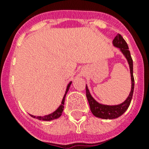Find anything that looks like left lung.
Returning <instances> with one entry per match:
<instances>
[{
  "label": "left lung",
  "instance_id": "obj_1",
  "mask_svg": "<svg viewBox=\"0 0 149 149\" xmlns=\"http://www.w3.org/2000/svg\"><path fill=\"white\" fill-rule=\"evenodd\" d=\"M113 45L117 48H119L120 52L124 54L125 58H127V63L129 64L130 72H131V79H132V90L130 92L129 95L125 101L118 105H104V104H99L97 102L93 97L91 96V93L88 90V87L86 85V98L88 100L90 107H91V112L97 118H103V119H114L120 115H122L125 111L128 108L131 101H132L133 92H134V79L133 76V60H132L131 53L128 49V45L125 40L120 34H118L114 39L113 40Z\"/></svg>",
  "mask_w": 149,
  "mask_h": 149
}]
</instances>
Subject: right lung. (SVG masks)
<instances>
[{"label":"right lung","mask_w":149,"mask_h":149,"mask_svg":"<svg viewBox=\"0 0 149 149\" xmlns=\"http://www.w3.org/2000/svg\"><path fill=\"white\" fill-rule=\"evenodd\" d=\"M72 84V82H70V84H68L67 87H66V91H65V95L63 97V100H62V103H61V105L58 107V108L56 109V111H54L53 113H50V114H48V115H45V116H43V117H41V116H34V115H30L34 118H36V119H38V120H45V121H49V120H52L54 119H56V118H58L62 115V113H63V108H64V102H65V95H66V93H67L68 91H69V89H70V86Z\"/></svg>","instance_id":"add662e5"}]
</instances>
